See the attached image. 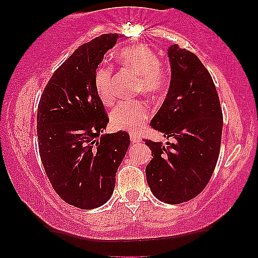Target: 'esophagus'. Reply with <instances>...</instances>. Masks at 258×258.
<instances>
[{
  "label": "esophagus",
  "instance_id": "34e87169",
  "mask_svg": "<svg viewBox=\"0 0 258 258\" xmlns=\"http://www.w3.org/2000/svg\"><path fill=\"white\" fill-rule=\"evenodd\" d=\"M130 138H131L132 143H138V142H141V137H139L138 135H135V133H131Z\"/></svg>",
  "mask_w": 258,
  "mask_h": 258
}]
</instances>
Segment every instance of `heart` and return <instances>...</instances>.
Wrapping results in <instances>:
<instances>
[{
    "label": "heart",
    "instance_id": "1",
    "mask_svg": "<svg viewBox=\"0 0 258 258\" xmlns=\"http://www.w3.org/2000/svg\"><path fill=\"white\" fill-rule=\"evenodd\" d=\"M116 59L123 69L138 75L137 91L148 96H158L167 88L168 70L158 54L144 44L131 46L117 52ZM94 88L100 102L110 105L115 100L112 69L110 65H102L94 73ZM150 117V106L146 100L135 99L120 103L111 111L110 122L115 130L137 133Z\"/></svg>",
    "mask_w": 258,
    "mask_h": 258
}]
</instances>
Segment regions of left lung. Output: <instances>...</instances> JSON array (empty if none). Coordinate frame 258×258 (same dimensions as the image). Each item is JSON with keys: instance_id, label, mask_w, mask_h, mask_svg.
<instances>
[{"instance_id": "1", "label": "left lung", "mask_w": 258, "mask_h": 258, "mask_svg": "<svg viewBox=\"0 0 258 258\" xmlns=\"http://www.w3.org/2000/svg\"><path fill=\"white\" fill-rule=\"evenodd\" d=\"M167 53L170 88L150 125L173 142L162 146L146 139L153 156L146 174L155 198L174 205L199 195L211 178L220 155L223 115L214 80L200 59L177 44Z\"/></svg>"}]
</instances>
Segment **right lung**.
<instances>
[{"instance_id":"right-lung-1","label":"right lung","mask_w":258,"mask_h":258,"mask_svg":"<svg viewBox=\"0 0 258 258\" xmlns=\"http://www.w3.org/2000/svg\"><path fill=\"white\" fill-rule=\"evenodd\" d=\"M117 38V34H104L80 46L55 70L38 103V150L44 171L55 193L82 210L110 199L130 146L125 131L99 137L109 117L93 78Z\"/></svg>"}]
</instances>
